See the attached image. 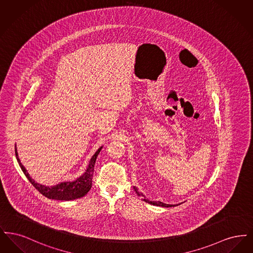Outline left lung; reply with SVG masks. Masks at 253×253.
<instances>
[{
  "instance_id": "8db88e82",
  "label": "left lung",
  "mask_w": 253,
  "mask_h": 253,
  "mask_svg": "<svg viewBox=\"0 0 253 253\" xmlns=\"http://www.w3.org/2000/svg\"><path fill=\"white\" fill-rule=\"evenodd\" d=\"M133 190H134V192L136 193V194H137L138 196L142 197V200H143V201L147 202V203H149V204L154 205V206H159V207H165V208H169V207H175V206H178V205H180L165 204V203H163V202H160V201H150L149 199H147V198H146V196H145L143 193H140V192L138 191V189H137L135 186H133Z\"/></svg>"
}]
</instances>
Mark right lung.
Returning a JSON list of instances; mask_svg holds the SVG:
<instances>
[{
  "mask_svg": "<svg viewBox=\"0 0 253 253\" xmlns=\"http://www.w3.org/2000/svg\"><path fill=\"white\" fill-rule=\"evenodd\" d=\"M16 147V146H15ZM103 146L99 147L96 150V153L94 156L91 157L89 164L87 168L85 169L84 173L81 175L80 177L76 178L73 181H64L60 182L59 184L55 186H45L42 185L40 183H37L34 180L29 173L27 172L26 169L24 168V165L21 163V160L18 157L17 153V148H15V154H16V158L17 161L24 171V175L27 177V179L30 181V183L36 188L37 190L47 197L49 199H55V200H61V201H70V200H75L81 197H84L86 193H88L92 187V179H93V174H94V167L96 163V157L98 156L99 152L101 151Z\"/></svg>",
  "mask_w": 253,
  "mask_h": 253,
  "instance_id": "obj_1",
  "label": "right lung"
}]
</instances>
